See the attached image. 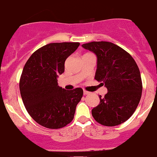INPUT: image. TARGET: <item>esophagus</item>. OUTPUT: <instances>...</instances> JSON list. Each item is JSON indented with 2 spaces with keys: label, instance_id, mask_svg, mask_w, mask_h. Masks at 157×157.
Wrapping results in <instances>:
<instances>
[{
  "label": "esophagus",
  "instance_id": "obj_1",
  "mask_svg": "<svg viewBox=\"0 0 157 157\" xmlns=\"http://www.w3.org/2000/svg\"><path fill=\"white\" fill-rule=\"evenodd\" d=\"M83 93H84V95H87V94H90V92L87 91V90H84Z\"/></svg>",
  "mask_w": 157,
  "mask_h": 157
}]
</instances>
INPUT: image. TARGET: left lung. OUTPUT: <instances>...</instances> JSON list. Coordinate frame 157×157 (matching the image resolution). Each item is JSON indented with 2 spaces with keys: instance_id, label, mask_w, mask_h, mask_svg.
Listing matches in <instances>:
<instances>
[{
  "instance_id": "obj_1",
  "label": "left lung",
  "mask_w": 157,
  "mask_h": 157,
  "mask_svg": "<svg viewBox=\"0 0 157 157\" xmlns=\"http://www.w3.org/2000/svg\"><path fill=\"white\" fill-rule=\"evenodd\" d=\"M82 47L96 54L95 79L108 89L105 97H99L100 102L92 109V116L106 126L125 122L136 111L142 93L137 63L127 52L110 42H90Z\"/></svg>"
}]
</instances>
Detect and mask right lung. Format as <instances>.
I'll list each match as a JSON object with an SVG mask.
<instances>
[{
  "label": "right lung",
  "instance_id": "1",
  "mask_svg": "<svg viewBox=\"0 0 157 157\" xmlns=\"http://www.w3.org/2000/svg\"><path fill=\"white\" fill-rule=\"evenodd\" d=\"M79 45L49 43L33 52L25 63L19 81L21 99L30 116L44 127L60 129L74 118L83 90H65L59 87L57 78L64 72L65 60Z\"/></svg>",
  "mask_w": 157,
  "mask_h": 157
}]
</instances>
